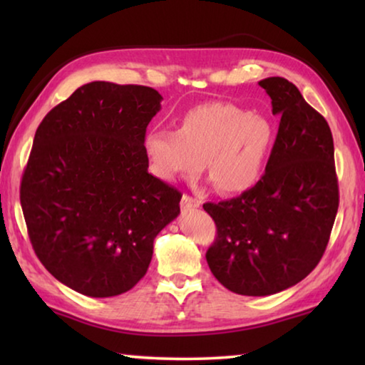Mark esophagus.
I'll list each match as a JSON object with an SVG mask.
<instances>
[{
  "label": "esophagus",
  "instance_id": "34e87169",
  "mask_svg": "<svg viewBox=\"0 0 365 365\" xmlns=\"http://www.w3.org/2000/svg\"><path fill=\"white\" fill-rule=\"evenodd\" d=\"M200 205H201V201L196 200V197H193V196H190V195H183L182 196L180 206H182L183 211H191V209L200 207Z\"/></svg>",
  "mask_w": 365,
  "mask_h": 365
}]
</instances>
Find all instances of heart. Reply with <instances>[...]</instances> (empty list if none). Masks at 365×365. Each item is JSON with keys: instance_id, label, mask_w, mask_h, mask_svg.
I'll use <instances>...</instances> for the list:
<instances>
[{"instance_id": "b5f03b06", "label": "heart", "mask_w": 365, "mask_h": 365, "mask_svg": "<svg viewBox=\"0 0 365 365\" xmlns=\"http://www.w3.org/2000/svg\"><path fill=\"white\" fill-rule=\"evenodd\" d=\"M274 145V128L261 115L230 103H207L190 109L178 130L153 128L145 153L153 174L172 182L206 174L227 195L245 193L259 182Z\"/></svg>"}]
</instances>
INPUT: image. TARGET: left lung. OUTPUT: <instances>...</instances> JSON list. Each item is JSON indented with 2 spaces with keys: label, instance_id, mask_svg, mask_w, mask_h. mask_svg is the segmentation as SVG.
<instances>
[{
  "label": "left lung",
  "instance_id": "1",
  "mask_svg": "<svg viewBox=\"0 0 365 365\" xmlns=\"http://www.w3.org/2000/svg\"><path fill=\"white\" fill-rule=\"evenodd\" d=\"M280 115L279 133L255 187L205 211L217 227L206 252L227 289L269 296L296 285L324 256L338 211L333 137L324 115L283 77L259 82Z\"/></svg>",
  "mask_w": 365,
  "mask_h": 365
}]
</instances>
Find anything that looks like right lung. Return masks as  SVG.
<instances>
[{
  "instance_id": "right-lung-1",
  "label": "right lung",
  "mask_w": 365,
  "mask_h": 365,
  "mask_svg": "<svg viewBox=\"0 0 365 365\" xmlns=\"http://www.w3.org/2000/svg\"><path fill=\"white\" fill-rule=\"evenodd\" d=\"M156 90L91 82L45 115L21 183L30 242L54 279L91 298L132 289L182 193L148 172Z\"/></svg>"
}]
</instances>
